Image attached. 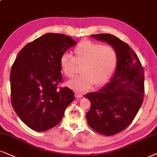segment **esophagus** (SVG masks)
<instances>
[{
    "label": "esophagus",
    "mask_w": 157,
    "mask_h": 157,
    "mask_svg": "<svg viewBox=\"0 0 157 157\" xmlns=\"http://www.w3.org/2000/svg\"><path fill=\"white\" fill-rule=\"evenodd\" d=\"M75 98H82V95H81V94H79V93H75Z\"/></svg>",
    "instance_id": "34e87169"
}]
</instances>
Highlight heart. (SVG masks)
Wrapping results in <instances>:
<instances>
[{
	"label": "heart",
	"mask_w": 157,
	"mask_h": 157,
	"mask_svg": "<svg viewBox=\"0 0 157 157\" xmlns=\"http://www.w3.org/2000/svg\"><path fill=\"white\" fill-rule=\"evenodd\" d=\"M75 58L64 53L60 57V67L66 77L76 74L77 64L83 65V75L68 81L67 85L73 90L82 93L89 90L95 84L103 85L112 76L117 64L118 52L113 47L91 41H83L77 45Z\"/></svg>",
	"instance_id": "1"
}]
</instances>
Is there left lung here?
Segmentation results:
<instances>
[{
  "mask_svg": "<svg viewBox=\"0 0 157 157\" xmlns=\"http://www.w3.org/2000/svg\"><path fill=\"white\" fill-rule=\"evenodd\" d=\"M113 47L118 64L113 76L105 87L85 95L91 103L87 124L96 132L113 136L131 124L143 103L144 72L139 57L128 44L110 33L91 35Z\"/></svg>",
  "mask_w": 157,
  "mask_h": 157,
  "instance_id": "1",
  "label": "left lung"
}]
</instances>
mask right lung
<instances>
[{
    "mask_svg": "<svg viewBox=\"0 0 157 157\" xmlns=\"http://www.w3.org/2000/svg\"><path fill=\"white\" fill-rule=\"evenodd\" d=\"M71 37L47 33L27 44L18 54L10 75L11 103L16 114L33 131H45L61 121L75 99L62 81L60 57L76 44Z\"/></svg>",
    "mask_w": 157,
    "mask_h": 157,
    "instance_id": "1",
    "label": "right lung"
}]
</instances>
